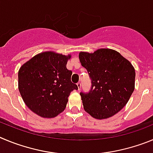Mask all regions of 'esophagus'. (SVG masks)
I'll list each match as a JSON object with an SVG mask.
<instances>
[{
  "label": "esophagus",
  "mask_w": 153,
  "mask_h": 153,
  "mask_svg": "<svg viewBox=\"0 0 153 153\" xmlns=\"http://www.w3.org/2000/svg\"><path fill=\"white\" fill-rule=\"evenodd\" d=\"M77 86H78V91L81 90V86H82V84H81V82H78V83H77Z\"/></svg>",
  "instance_id": "34e87169"
}]
</instances>
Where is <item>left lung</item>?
I'll list each match as a JSON object with an SVG mask.
<instances>
[{
  "label": "left lung",
  "instance_id": "1",
  "mask_svg": "<svg viewBox=\"0 0 153 153\" xmlns=\"http://www.w3.org/2000/svg\"><path fill=\"white\" fill-rule=\"evenodd\" d=\"M79 60L91 78L88 94L80 93L84 110L92 117L107 119L117 114L135 88V68L129 60L111 49L80 52Z\"/></svg>",
  "mask_w": 153,
  "mask_h": 153
}]
</instances>
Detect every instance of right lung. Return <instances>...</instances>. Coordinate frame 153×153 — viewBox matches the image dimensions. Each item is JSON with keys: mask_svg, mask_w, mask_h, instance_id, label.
Segmentation results:
<instances>
[{"mask_svg": "<svg viewBox=\"0 0 153 153\" xmlns=\"http://www.w3.org/2000/svg\"><path fill=\"white\" fill-rule=\"evenodd\" d=\"M71 55L53 51L38 53L22 65L18 71V89L29 109L43 118H53L64 111L72 91V71L66 68Z\"/></svg>", "mask_w": 153, "mask_h": 153, "instance_id": "1", "label": "right lung"}]
</instances>
